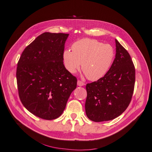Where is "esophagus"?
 I'll use <instances>...</instances> for the list:
<instances>
[{
	"label": "esophagus",
	"instance_id": "1",
	"mask_svg": "<svg viewBox=\"0 0 152 152\" xmlns=\"http://www.w3.org/2000/svg\"><path fill=\"white\" fill-rule=\"evenodd\" d=\"M84 84H85L83 81H81L80 80L77 81V86H84Z\"/></svg>",
	"mask_w": 152,
	"mask_h": 152
}]
</instances>
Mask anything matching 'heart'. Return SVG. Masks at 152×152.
Segmentation results:
<instances>
[{
	"mask_svg": "<svg viewBox=\"0 0 152 152\" xmlns=\"http://www.w3.org/2000/svg\"><path fill=\"white\" fill-rule=\"evenodd\" d=\"M72 51L63 53L65 66L71 73L80 69L91 81L102 78L109 70L115 58V50L110 44L96 39L83 38L72 44Z\"/></svg>",
	"mask_w": 152,
	"mask_h": 152,
	"instance_id": "b5f03b06",
	"label": "heart"
}]
</instances>
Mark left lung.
<instances>
[{"instance_id":"8db88e82","label":"left lung","mask_w":152,"mask_h":152,"mask_svg":"<svg viewBox=\"0 0 152 152\" xmlns=\"http://www.w3.org/2000/svg\"><path fill=\"white\" fill-rule=\"evenodd\" d=\"M115 44V58L108 72L86 86V114L92 121H107L118 117L128 107L132 97L134 64L128 51L117 39Z\"/></svg>"}]
</instances>
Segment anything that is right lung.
<instances>
[{"label": "right lung", "instance_id": "1", "mask_svg": "<svg viewBox=\"0 0 152 152\" xmlns=\"http://www.w3.org/2000/svg\"><path fill=\"white\" fill-rule=\"evenodd\" d=\"M69 34L45 32L25 48L17 68L18 95L30 113L45 120L60 117L77 86L63 64Z\"/></svg>", "mask_w": 152, "mask_h": 152}]
</instances>
